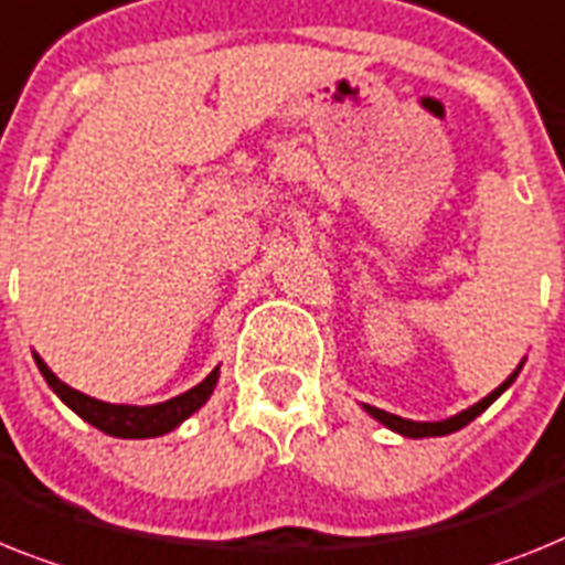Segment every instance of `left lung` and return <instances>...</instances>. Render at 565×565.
Segmentation results:
<instances>
[{
    "mask_svg": "<svg viewBox=\"0 0 565 565\" xmlns=\"http://www.w3.org/2000/svg\"><path fill=\"white\" fill-rule=\"evenodd\" d=\"M520 367H523V364H520ZM520 367H516V371L511 373V376L505 379V382H502V385L497 387L494 393H488L486 399L477 402V405L468 407V411H462V414L451 416V419H443V422H411V419H402V416H396V414H387V411H379V407H371V405H364V407H367V414L376 416V419L382 422V425H387V428L396 430V434H402V436H411V439H419V436L454 434V430L466 428L468 422L477 419V416H480L482 411H486V407L491 405V402H494L497 396H500V393L511 385V382H514L516 373H520Z\"/></svg>",
    "mask_w": 565,
    "mask_h": 565,
    "instance_id": "8db88e82",
    "label": "left lung"
}]
</instances>
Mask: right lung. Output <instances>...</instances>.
I'll return each instance as SVG.
<instances>
[{
    "mask_svg": "<svg viewBox=\"0 0 565 565\" xmlns=\"http://www.w3.org/2000/svg\"><path fill=\"white\" fill-rule=\"evenodd\" d=\"M36 359V367L45 376V382L51 385V391L65 402V405L74 411L77 416H83L88 425L99 428L103 434L108 436H120V439H149V436H163L169 434L172 428H178L180 422L189 419V416L203 405V402L210 399L212 391L217 385V367L210 373V376L203 379L201 385H194L192 391L180 393L174 399L160 402V405H108V402L92 399V396H85V393L74 391L65 382L54 376L49 371V364L42 362L40 355H33Z\"/></svg>",
    "mask_w": 565,
    "mask_h": 565,
    "instance_id": "add662e5",
    "label": "right lung"
}]
</instances>
